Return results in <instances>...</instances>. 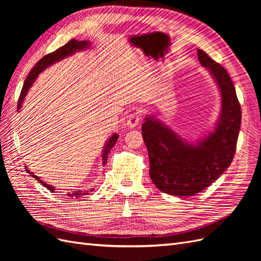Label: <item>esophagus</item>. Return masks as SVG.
<instances>
[{"mask_svg":"<svg viewBox=\"0 0 261 261\" xmlns=\"http://www.w3.org/2000/svg\"><path fill=\"white\" fill-rule=\"evenodd\" d=\"M140 120H141L140 112H134L130 115H128L127 122H126V125H127V127H129V128H134V127H136V126L138 125Z\"/></svg>","mask_w":261,"mask_h":261,"instance_id":"1","label":"esophagus"}]
</instances>
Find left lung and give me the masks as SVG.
Here are the masks:
<instances>
[{"mask_svg":"<svg viewBox=\"0 0 261 261\" xmlns=\"http://www.w3.org/2000/svg\"><path fill=\"white\" fill-rule=\"evenodd\" d=\"M197 54L200 64L210 70L221 92L222 109L216 128L193 145L154 116H147L141 126L153 184L165 194L179 197L200 193L230 167L242 121L241 105L225 68L204 51L199 49Z\"/></svg>","mask_w":261,"mask_h":261,"instance_id":"left-lung-1","label":"left lung"}]
</instances>
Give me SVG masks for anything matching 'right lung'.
Returning a JSON list of instances; mask_svg holds the SVG:
<instances>
[{
	"instance_id": "add662e5",
	"label": "right lung",
	"mask_w": 261,
	"mask_h": 261,
	"mask_svg": "<svg viewBox=\"0 0 261 261\" xmlns=\"http://www.w3.org/2000/svg\"><path fill=\"white\" fill-rule=\"evenodd\" d=\"M89 45H90V42L86 41V40L77 41V40H75V39H72V40H69L66 44L61 46V48H59L57 51H54V52H52V53L46 54L45 57H43L40 61L37 62L35 67L30 70V73H29V75L27 76L25 83H23L22 89H21V92H20V96H19V99H18V103H17V111H19V110L21 109V105H22V102H23V99H25V97H26V94H27L29 88L31 87V85L34 84V82L36 81V78L38 77L39 74H40V73L42 72V70H44L46 67H49L50 65L54 64L55 62H59V61L63 60L64 58L68 57V55L74 54L76 51H81V50L87 49ZM117 138H118L117 134H113V135H112L111 137H110V139L107 141V144H106L105 149H103V152H102V164H103V165L107 164L108 154H109V152H110V150H111V149L114 147ZM25 168H26V171H27L28 173H30V174L33 175L35 178H37V180L40 181V183H41L45 188H48L50 192H54V191H55L53 186H51V185H49V184H46L45 181L41 180L38 176L34 175V173H31V172L27 169L26 165H25ZM92 191H93V188L91 189L90 192H92ZM88 192H89V191H87V193H82V192L80 191V192H76V193H73V194H67V195H68L69 197H76V198H77V197H80V196L87 195V194H88Z\"/></svg>"
}]
</instances>
